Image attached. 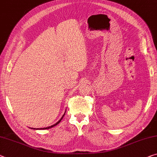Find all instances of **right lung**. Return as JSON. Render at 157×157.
<instances>
[{
  "mask_svg": "<svg viewBox=\"0 0 157 157\" xmlns=\"http://www.w3.org/2000/svg\"><path fill=\"white\" fill-rule=\"evenodd\" d=\"M64 114L63 115V117H62L61 118V119L60 120H59L58 122H56L55 124H54V125H52V126H49V127H46V128H40V129H48V128H52V127H53V126H56V125H57V124H58L59 122H60V121H61V119H63V116H64ZM38 129H39V128H38Z\"/></svg>",
  "mask_w": 157,
  "mask_h": 157,
  "instance_id": "1",
  "label": "right lung"
}]
</instances>
